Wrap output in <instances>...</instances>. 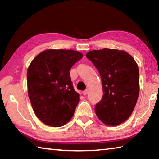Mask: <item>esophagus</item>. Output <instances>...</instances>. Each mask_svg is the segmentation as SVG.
I'll return each instance as SVG.
<instances>
[{
	"mask_svg": "<svg viewBox=\"0 0 159 159\" xmlns=\"http://www.w3.org/2000/svg\"><path fill=\"white\" fill-rule=\"evenodd\" d=\"M82 93H83V95H87V94L88 93V89H86L85 90L83 91V92Z\"/></svg>",
	"mask_w": 159,
	"mask_h": 159,
	"instance_id": "34e87169",
	"label": "esophagus"
}]
</instances>
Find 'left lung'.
Listing matches in <instances>:
<instances>
[{"instance_id": "left-lung-1", "label": "left lung", "mask_w": 159, "mask_h": 159, "mask_svg": "<svg viewBox=\"0 0 159 159\" xmlns=\"http://www.w3.org/2000/svg\"><path fill=\"white\" fill-rule=\"evenodd\" d=\"M100 74L103 97L96 104L97 116L114 126L130 117L138 101L139 72L138 64L124 50L104 48L86 54Z\"/></svg>"}]
</instances>
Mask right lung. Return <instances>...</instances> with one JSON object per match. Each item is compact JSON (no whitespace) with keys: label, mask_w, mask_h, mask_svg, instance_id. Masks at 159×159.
Wrapping results in <instances>:
<instances>
[{"label":"right lung","mask_w":159,"mask_h":159,"mask_svg":"<svg viewBox=\"0 0 159 159\" xmlns=\"http://www.w3.org/2000/svg\"><path fill=\"white\" fill-rule=\"evenodd\" d=\"M83 56L73 50L48 49L29 64V98L35 114L45 124L61 127L74 116L80 95L73 87L69 71Z\"/></svg>","instance_id":"add662e5"}]
</instances>
